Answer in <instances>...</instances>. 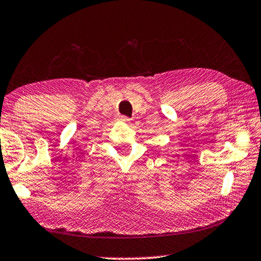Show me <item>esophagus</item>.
<instances>
[{"mask_svg":"<svg viewBox=\"0 0 261 261\" xmlns=\"http://www.w3.org/2000/svg\"><path fill=\"white\" fill-rule=\"evenodd\" d=\"M121 121L124 122V123H129V122H130V118H127V117H121Z\"/></svg>","mask_w":261,"mask_h":261,"instance_id":"1","label":"esophagus"}]
</instances>
